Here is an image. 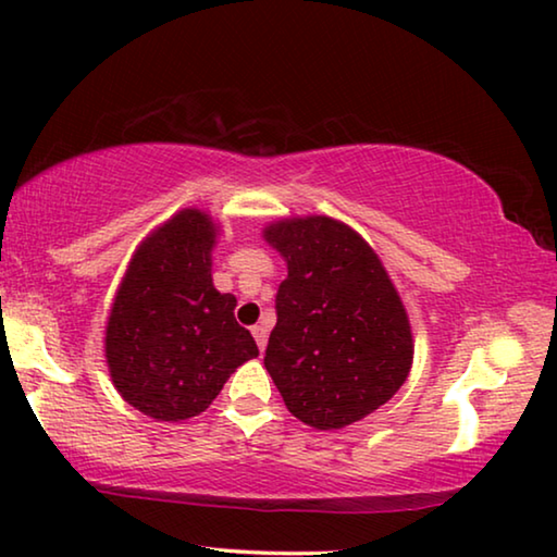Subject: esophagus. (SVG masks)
Returning a JSON list of instances; mask_svg holds the SVG:
<instances>
[{
    "label": "esophagus",
    "mask_w": 557,
    "mask_h": 557,
    "mask_svg": "<svg viewBox=\"0 0 557 557\" xmlns=\"http://www.w3.org/2000/svg\"><path fill=\"white\" fill-rule=\"evenodd\" d=\"M252 337H255V342H258V347L262 351L264 344H268V324H255L252 326Z\"/></svg>",
    "instance_id": "34e87169"
}]
</instances>
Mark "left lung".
<instances>
[{
    "label": "left lung",
    "mask_w": 557,
    "mask_h": 557,
    "mask_svg": "<svg viewBox=\"0 0 557 557\" xmlns=\"http://www.w3.org/2000/svg\"><path fill=\"white\" fill-rule=\"evenodd\" d=\"M287 260L264 369L293 417L342 429L399 392L413 342L404 305L376 252L351 227L314 215L264 231Z\"/></svg>",
    "instance_id": "left-lung-1"
}]
</instances>
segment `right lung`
<instances>
[{"instance_id": "right-lung-1", "label": "right lung", "mask_w": 557, "mask_h": 557, "mask_svg": "<svg viewBox=\"0 0 557 557\" xmlns=\"http://www.w3.org/2000/svg\"><path fill=\"white\" fill-rule=\"evenodd\" d=\"M213 220L181 210L138 247L111 307L113 384L158 421L198 417L235 369L258 357L252 334L235 322L237 299L213 287Z\"/></svg>"}]
</instances>
